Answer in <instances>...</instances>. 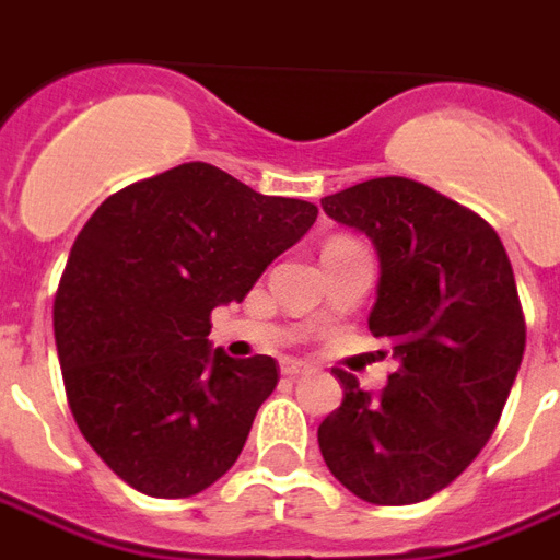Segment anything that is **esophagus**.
<instances>
[{
	"label": "esophagus",
	"mask_w": 560,
	"mask_h": 560,
	"mask_svg": "<svg viewBox=\"0 0 560 560\" xmlns=\"http://www.w3.org/2000/svg\"><path fill=\"white\" fill-rule=\"evenodd\" d=\"M308 372H315V369H312L308 363H303V360H281V375L300 377V375H308Z\"/></svg>",
	"instance_id": "obj_1"
}]
</instances>
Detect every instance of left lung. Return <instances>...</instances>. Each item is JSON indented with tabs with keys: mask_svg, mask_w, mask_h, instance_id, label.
Listing matches in <instances>:
<instances>
[{
	"mask_svg": "<svg viewBox=\"0 0 560 560\" xmlns=\"http://www.w3.org/2000/svg\"><path fill=\"white\" fill-rule=\"evenodd\" d=\"M320 207L375 245L369 329L396 360L377 396L332 372L345 399L317 425L320 456L369 504H417L456 480L501 420L525 353L513 267L480 215L405 176L351 185Z\"/></svg>",
	"mask_w": 560,
	"mask_h": 560,
	"instance_id": "left-lung-1",
	"label": "left lung"
}]
</instances>
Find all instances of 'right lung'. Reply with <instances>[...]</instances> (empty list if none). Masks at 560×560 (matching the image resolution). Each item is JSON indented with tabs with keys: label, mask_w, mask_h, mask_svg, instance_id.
Returning <instances> with one entry per match:
<instances>
[{
	"label": "right lung",
	"mask_w": 560,
	"mask_h": 560,
	"mask_svg": "<svg viewBox=\"0 0 560 560\" xmlns=\"http://www.w3.org/2000/svg\"><path fill=\"white\" fill-rule=\"evenodd\" d=\"M317 207L188 161L116 191L71 245L54 303L68 405L104 465L152 498H191L240 458L279 384L272 357L207 339Z\"/></svg>",
	"instance_id": "obj_1"
}]
</instances>
